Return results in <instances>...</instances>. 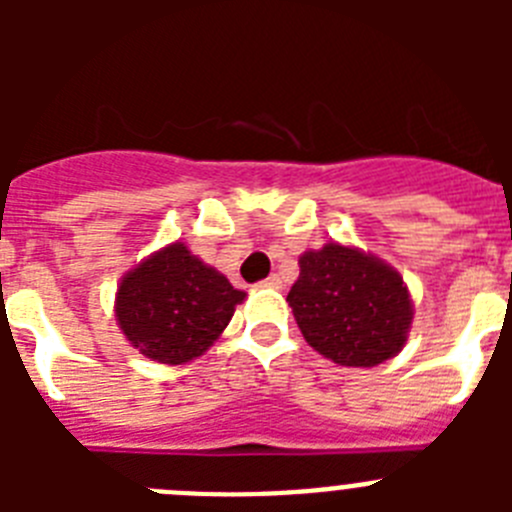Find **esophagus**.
<instances>
[{"instance_id":"34e87169","label":"esophagus","mask_w":512,"mask_h":512,"mask_svg":"<svg viewBox=\"0 0 512 512\" xmlns=\"http://www.w3.org/2000/svg\"><path fill=\"white\" fill-rule=\"evenodd\" d=\"M261 287H269V289H282V279H279V274H271V277H266L264 282H261Z\"/></svg>"}]
</instances>
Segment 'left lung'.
I'll use <instances>...</instances> for the list:
<instances>
[{"label":"left lung","mask_w":512,"mask_h":512,"mask_svg":"<svg viewBox=\"0 0 512 512\" xmlns=\"http://www.w3.org/2000/svg\"><path fill=\"white\" fill-rule=\"evenodd\" d=\"M287 302L305 341L341 366L392 359L413 323V300L400 271L336 241L302 253Z\"/></svg>","instance_id":"left-lung-1"}]
</instances>
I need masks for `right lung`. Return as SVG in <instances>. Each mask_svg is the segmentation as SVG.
Segmentation results:
<instances>
[{
    "mask_svg": "<svg viewBox=\"0 0 512 512\" xmlns=\"http://www.w3.org/2000/svg\"><path fill=\"white\" fill-rule=\"evenodd\" d=\"M243 300L246 292L176 241L120 279L115 318L146 359L176 366L205 354Z\"/></svg>",
    "mask_w": 512,
    "mask_h": 512,
    "instance_id": "add662e5",
    "label": "right lung"
}]
</instances>
